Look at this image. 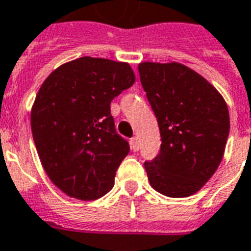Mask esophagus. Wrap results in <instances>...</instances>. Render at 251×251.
<instances>
[{
    "label": "esophagus",
    "mask_w": 251,
    "mask_h": 251,
    "mask_svg": "<svg viewBox=\"0 0 251 251\" xmlns=\"http://www.w3.org/2000/svg\"><path fill=\"white\" fill-rule=\"evenodd\" d=\"M139 137H132L131 139V148H132V151H133V152H137V151H139Z\"/></svg>",
    "instance_id": "obj_1"
}]
</instances>
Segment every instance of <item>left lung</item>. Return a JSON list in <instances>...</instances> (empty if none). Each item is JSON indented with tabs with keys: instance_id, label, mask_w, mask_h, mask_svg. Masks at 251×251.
<instances>
[{
	"instance_id": "1",
	"label": "left lung",
	"mask_w": 251,
	"mask_h": 251,
	"mask_svg": "<svg viewBox=\"0 0 251 251\" xmlns=\"http://www.w3.org/2000/svg\"><path fill=\"white\" fill-rule=\"evenodd\" d=\"M140 81L160 127V153L145 161L148 179L170 198L195 194L219 168L229 136L220 93L179 63L139 64Z\"/></svg>"
}]
</instances>
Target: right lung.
Returning a JSON list of instances; mask_svg holds the SVG:
<instances>
[{
    "mask_svg": "<svg viewBox=\"0 0 251 251\" xmlns=\"http://www.w3.org/2000/svg\"><path fill=\"white\" fill-rule=\"evenodd\" d=\"M135 83L127 63L79 57L47 77L31 110L39 158L68 196L94 200L114 187L129 144L115 129L111 100Z\"/></svg>",
    "mask_w": 251,
    "mask_h": 251,
    "instance_id": "add662e5",
    "label": "right lung"
}]
</instances>
